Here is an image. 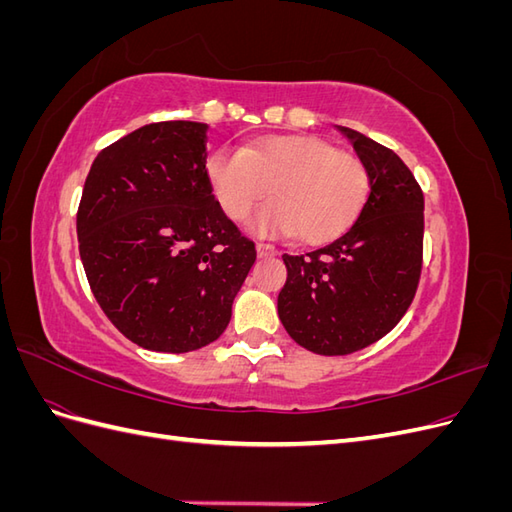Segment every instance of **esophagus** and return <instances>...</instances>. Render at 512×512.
<instances>
[{
	"mask_svg": "<svg viewBox=\"0 0 512 512\" xmlns=\"http://www.w3.org/2000/svg\"><path fill=\"white\" fill-rule=\"evenodd\" d=\"M256 254H258V258H271V256L277 254V250H275L273 245H269V243H258L256 245Z\"/></svg>",
	"mask_w": 512,
	"mask_h": 512,
	"instance_id": "34e87169",
	"label": "esophagus"
}]
</instances>
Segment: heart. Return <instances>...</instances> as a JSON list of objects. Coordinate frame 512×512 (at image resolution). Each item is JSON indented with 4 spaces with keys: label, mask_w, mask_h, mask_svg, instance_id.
Returning <instances> with one entry per match:
<instances>
[{
    "label": "heart",
    "mask_w": 512,
    "mask_h": 512,
    "mask_svg": "<svg viewBox=\"0 0 512 512\" xmlns=\"http://www.w3.org/2000/svg\"><path fill=\"white\" fill-rule=\"evenodd\" d=\"M215 198L230 220H243L267 192L250 228L260 235H294L324 243L361 213L369 173L352 153L309 134H273L245 149H218L207 162Z\"/></svg>",
    "instance_id": "heart-1"
}]
</instances>
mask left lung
Here are the masks:
<instances>
[{"label":"left lung","mask_w":512,"mask_h":512,"mask_svg":"<svg viewBox=\"0 0 512 512\" xmlns=\"http://www.w3.org/2000/svg\"><path fill=\"white\" fill-rule=\"evenodd\" d=\"M369 173V196L342 237L284 254L277 314L299 346L339 356L378 342L408 312L423 267L421 185L395 151L337 126Z\"/></svg>","instance_id":"8db88e82"}]
</instances>
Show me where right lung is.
<instances>
[{"label":"right lung","instance_id":"1","mask_svg":"<svg viewBox=\"0 0 512 512\" xmlns=\"http://www.w3.org/2000/svg\"><path fill=\"white\" fill-rule=\"evenodd\" d=\"M207 123L160 121L98 153L76 235L102 312L130 342L192 352L218 339L256 260L213 196Z\"/></svg>","mask_w":512,"mask_h":512}]
</instances>
